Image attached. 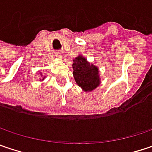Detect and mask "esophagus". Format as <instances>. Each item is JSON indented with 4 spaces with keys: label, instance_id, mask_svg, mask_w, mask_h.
<instances>
[{
    "label": "esophagus",
    "instance_id": "1",
    "mask_svg": "<svg viewBox=\"0 0 152 152\" xmlns=\"http://www.w3.org/2000/svg\"><path fill=\"white\" fill-rule=\"evenodd\" d=\"M56 56H57V58H61L64 57V55H63L61 52H59V51H58V52L56 53Z\"/></svg>",
    "mask_w": 152,
    "mask_h": 152
}]
</instances>
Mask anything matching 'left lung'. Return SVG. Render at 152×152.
Listing matches in <instances>:
<instances>
[{
    "label": "left lung",
    "mask_w": 152,
    "mask_h": 152,
    "mask_svg": "<svg viewBox=\"0 0 152 152\" xmlns=\"http://www.w3.org/2000/svg\"><path fill=\"white\" fill-rule=\"evenodd\" d=\"M73 74L76 83L84 91H92L100 84L99 72L97 67L90 64L82 56L73 60Z\"/></svg>",
    "instance_id": "obj_1"
}]
</instances>
